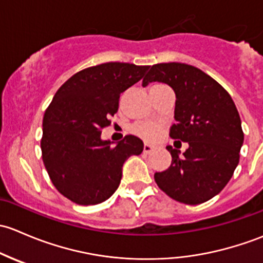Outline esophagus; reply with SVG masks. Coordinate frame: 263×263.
Wrapping results in <instances>:
<instances>
[{
  "instance_id": "1",
  "label": "esophagus",
  "mask_w": 263,
  "mask_h": 263,
  "mask_svg": "<svg viewBox=\"0 0 263 263\" xmlns=\"http://www.w3.org/2000/svg\"><path fill=\"white\" fill-rule=\"evenodd\" d=\"M143 152H144L145 154L151 153V152H152V147H151L149 144H144V147H143Z\"/></svg>"
}]
</instances>
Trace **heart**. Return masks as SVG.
<instances>
[{"label":"heart","mask_w":263,"mask_h":263,"mask_svg":"<svg viewBox=\"0 0 263 263\" xmlns=\"http://www.w3.org/2000/svg\"><path fill=\"white\" fill-rule=\"evenodd\" d=\"M132 133L144 140H154L162 132V125L156 121H138L133 124Z\"/></svg>","instance_id":"b5f03b06"}]
</instances>
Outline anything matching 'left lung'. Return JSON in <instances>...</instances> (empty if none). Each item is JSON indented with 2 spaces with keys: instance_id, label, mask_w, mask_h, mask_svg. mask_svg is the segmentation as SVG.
Segmentation results:
<instances>
[{
  "instance_id": "obj_1",
  "label": "left lung",
  "mask_w": 263,
  "mask_h": 263,
  "mask_svg": "<svg viewBox=\"0 0 263 263\" xmlns=\"http://www.w3.org/2000/svg\"><path fill=\"white\" fill-rule=\"evenodd\" d=\"M152 81L167 83L175 91L176 124L170 137L189 144L182 157L167 147L171 166L154 173V181L176 201H208L226 187L239 162L245 134L237 107L223 86L190 64H154L143 85Z\"/></svg>"
}]
</instances>
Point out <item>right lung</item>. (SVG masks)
I'll return each mask as SVG.
<instances>
[{"label":"right lung","mask_w":263,"mask_h":263,"mask_svg":"<svg viewBox=\"0 0 263 263\" xmlns=\"http://www.w3.org/2000/svg\"><path fill=\"white\" fill-rule=\"evenodd\" d=\"M149 66L109 62L73 74L55 92L43 118L40 142L51 183L78 205H96L116 191L121 168L143 152V142L125 135L116 145L101 140L102 129L118 112L120 93Z\"/></svg>","instance_id":"right-lung-1"}]
</instances>
